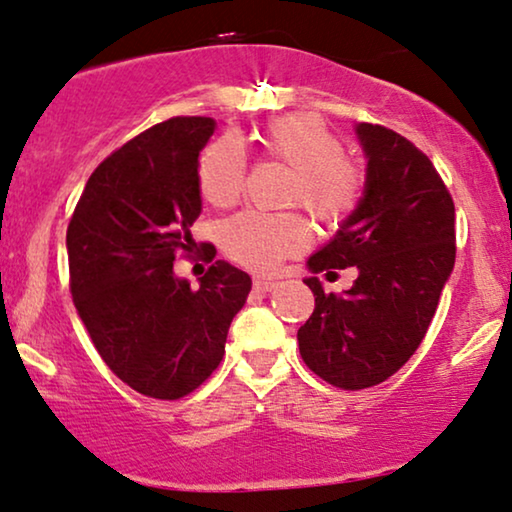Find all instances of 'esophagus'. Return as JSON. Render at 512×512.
<instances>
[{
  "label": "esophagus",
  "mask_w": 512,
  "mask_h": 512,
  "mask_svg": "<svg viewBox=\"0 0 512 512\" xmlns=\"http://www.w3.org/2000/svg\"><path fill=\"white\" fill-rule=\"evenodd\" d=\"M252 285H255V290H260V292H271L276 288V281H271V278L257 276L255 281H252Z\"/></svg>",
  "instance_id": "34e87169"
}]
</instances>
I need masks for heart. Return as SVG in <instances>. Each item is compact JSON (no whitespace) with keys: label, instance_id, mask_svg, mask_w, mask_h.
<instances>
[{"label":"heart","instance_id":"obj_1","mask_svg":"<svg viewBox=\"0 0 512 512\" xmlns=\"http://www.w3.org/2000/svg\"><path fill=\"white\" fill-rule=\"evenodd\" d=\"M269 159L292 170L288 203L302 206L323 224H342L356 210L365 187V170L344 152L339 135L316 114L278 117L260 133ZM243 147L234 138L210 142L199 161V189L217 208L238 201L245 185ZM231 260L255 271H271L309 243V224L299 213L243 210L220 229Z\"/></svg>","mask_w":512,"mask_h":512}]
</instances>
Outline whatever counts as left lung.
Here are the masks:
<instances>
[{"mask_svg": "<svg viewBox=\"0 0 512 512\" xmlns=\"http://www.w3.org/2000/svg\"><path fill=\"white\" fill-rule=\"evenodd\" d=\"M356 131L365 194L309 269L356 267L358 278L342 295L306 278L316 309L297 332L306 367L344 391L377 386L412 358L456 257L454 201L431 159L386 126Z\"/></svg>", "mask_w": 512, "mask_h": 512, "instance_id": "obj_1", "label": "left lung"}]
</instances>
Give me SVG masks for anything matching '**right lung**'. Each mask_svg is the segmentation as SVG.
Wrapping results in <instances>:
<instances>
[{"mask_svg": "<svg viewBox=\"0 0 512 512\" xmlns=\"http://www.w3.org/2000/svg\"><path fill=\"white\" fill-rule=\"evenodd\" d=\"M210 117H175L135 135L88 177L67 224L70 290L100 358L147 398L180 400L217 370L250 276L210 264L192 290L173 271L194 248L199 152Z\"/></svg>", "mask_w": 512, "mask_h": 512, "instance_id": "obj_1", "label": "right lung"}]
</instances>
